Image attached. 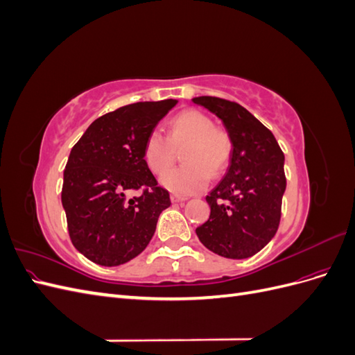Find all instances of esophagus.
Instances as JSON below:
<instances>
[{
    "mask_svg": "<svg viewBox=\"0 0 355 355\" xmlns=\"http://www.w3.org/2000/svg\"><path fill=\"white\" fill-rule=\"evenodd\" d=\"M171 198V202H184V201H187L188 198L187 197H182V196H176V194H173L170 197Z\"/></svg>",
    "mask_w": 355,
    "mask_h": 355,
    "instance_id": "obj_1",
    "label": "esophagus"
}]
</instances>
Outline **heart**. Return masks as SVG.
<instances>
[{"instance_id": "1", "label": "heart", "mask_w": 355, "mask_h": 355, "mask_svg": "<svg viewBox=\"0 0 355 355\" xmlns=\"http://www.w3.org/2000/svg\"><path fill=\"white\" fill-rule=\"evenodd\" d=\"M189 142L187 165L161 176V185L176 194H196L206 188L211 175L227 167L231 155L228 135L214 128L209 115L197 110L178 114L170 123L168 137L159 130L149 132L144 144V158L149 170L161 175L174 160L173 146Z\"/></svg>"}]
</instances>
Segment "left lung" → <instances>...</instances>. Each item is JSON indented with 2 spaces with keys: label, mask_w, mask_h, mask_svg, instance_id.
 <instances>
[{
  "label": "left lung",
  "mask_w": 355,
  "mask_h": 355,
  "mask_svg": "<svg viewBox=\"0 0 355 355\" xmlns=\"http://www.w3.org/2000/svg\"><path fill=\"white\" fill-rule=\"evenodd\" d=\"M192 102L219 118L232 145L227 173L206 197L210 218L196 232L213 253L245 259L262 250L278 230L284 154L274 135L241 105L211 96Z\"/></svg>",
  "instance_id": "left-lung-1"
}]
</instances>
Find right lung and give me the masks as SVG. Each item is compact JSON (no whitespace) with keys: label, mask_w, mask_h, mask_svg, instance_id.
I'll list each match as a JSON object with an SVG mask.
<instances>
[{"label":"right lung","mask_w":355,"mask_h":355,"mask_svg":"<svg viewBox=\"0 0 355 355\" xmlns=\"http://www.w3.org/2000/svg\"><path fill=\"white\" fill-rule=\"evenodd\" d=\"M176 99L137 102L94 120L73 145L63 171L62 206L72 244L92 262L116 266L151 241L168 192L157 185L144 158L149 132ZM146 189L126 198L130 189Z\"/></svg>","instance_id":"add662e5"}]
</instances>
